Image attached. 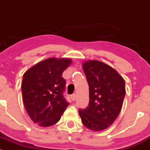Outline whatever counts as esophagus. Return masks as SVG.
Wrapping results in <instances>:
<instances>
[{
  "label": "esophagus",
  "mask_w": 150,
  "mask_h": 150,
  "mask_svg": "<svg viewBox=\"0 0 150 150\" xmlns=\"http://www.w3.org/2000/svg\"><path fill=\"white\" fill-rule=\"evenodd\" d=\"M70 98H71V99L73 101H75V99H76V94H72L71 97H70Z\"/></svg>",
  "instance_id": "1"
}]
</instances>
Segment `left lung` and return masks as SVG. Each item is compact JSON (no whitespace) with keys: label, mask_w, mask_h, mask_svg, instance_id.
<instances>
[{"label":"left lung","mask_w":150,"mask_h":150,"mask_svg":"<svg viewBox=\"0 0 150 150\" xmlns=\"http://www.w3.org/2000/svg\"><path fill=\"white\" fill-rule=\"evenodd\" d=\"M89 85V105L78 110L82 123L93 131L109 127L120 112L125 95L123 78L102 62L88 61L82 65Z\"/></svg>","instance_id":"obj_1"}]
</instances>
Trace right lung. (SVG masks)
Masks as SVG:
<instances>
[{
    "instance_id": "1",
    "label": "right lung",
    "mask_w": 150,
    "mask_h": 150,
    "mask_svg": "<svg viewBox=\"0 0 150 150\" xmlns=\"http://www.w3.org/2000/svg\"><path fill=\"white\" fill-rule=\"evenodd\" d=\"M69 58H51L39 62L24 74L22 92L26 111L42 127L54 125L69 103L65 98L63 71L71 64Z\"/></svg>"
}]
</instances>
